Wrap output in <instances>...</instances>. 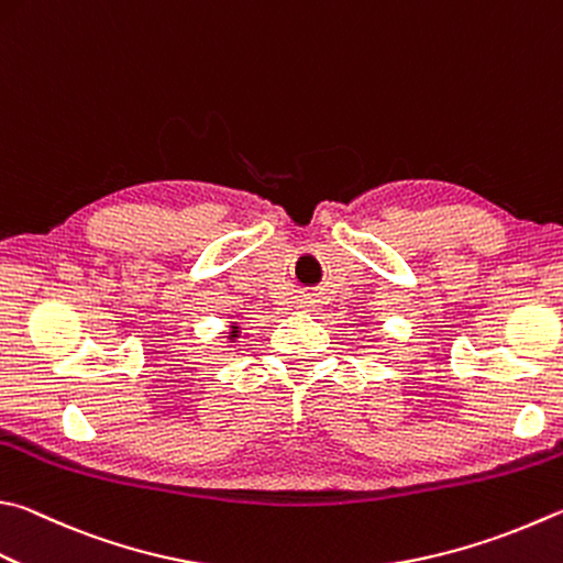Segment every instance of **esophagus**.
Wrapping results in <instances>:
<instances>
[{
  "label": "esophagus",
  "instance_id": "obj_1",
  "mask_svg": "<svg viewBox=\"0 0 563 563\" xmlns=\"http://www.w3.org/2000/svg\"><path fill=\"white\" fill-rule=\"evenodd\" d=\"M314 302H317L314 295H302V300H300V308H302V310H312V308H314Z\"/></svg>",
  "mask_w": 563,
  "mask_h": 563
}]
</instances>
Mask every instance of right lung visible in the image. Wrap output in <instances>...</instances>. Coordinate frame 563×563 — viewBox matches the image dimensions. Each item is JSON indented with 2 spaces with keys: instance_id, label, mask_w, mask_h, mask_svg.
<instances>
[{
  "instance_id": "right-lung-1",
  "label": "right lung",
  "mask_w": 563,
  "mask_h": 563,
  "mask_svg": "<svg viewBox=\"0 0 563 563\" xmlns=\"http://www.w3.org/2000/svg\"><path fill=\"white\" fill-rule=\"evenodd\" d=\"M239 336V324H231V334H229V340H236Z\"/></svg>"
}]
</instances>
